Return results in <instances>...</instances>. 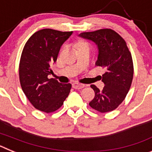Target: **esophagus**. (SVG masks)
Segmentation results:
<instances>
[{"label": "esophagus", "mask_w": 152, "mask_h": 152, "mask_svg": "<svg viewBox=\"0 0 152 152\" xmlns=\"http://www.w3.org/2000/svg\"><path fill=\"white\" fill-rule=\"evenodd\" d=\"M72 87L75 89H82V88H84L85 87V85L82 84H79V83H73L72 84Z\"/></svg>", "instance_id": "34e87169"}]
</instances>
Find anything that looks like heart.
<instances>
[{
    "label": "heart",
    "mask_w": 152,
    "mask_h": 152,
    "mask_svg": "<svg viewBox=\"0 0 152 152\" xmlns=\"http://www.w3.org/2000/svg\"><path fill=\"white\" fill-rule=\"evenodd\" d=\"M84 44H88L87 42H79L78 43H77V46L78 45H84Z\"/></svg>",
    "instance_id": "obj_1"
}]
</instances>
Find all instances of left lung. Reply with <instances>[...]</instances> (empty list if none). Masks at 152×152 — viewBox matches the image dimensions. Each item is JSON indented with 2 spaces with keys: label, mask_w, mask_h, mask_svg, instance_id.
Segmentation results:
<instances>
[{
  "label": "left lung",
  "mask_w": 152,
  "mask_h": 152,
  "mask_svg": "<svg viewBox=\"0 0 152 152\" xmlns=\"http://www.w3.org/2000/svg\"><path fill=\"white\" fill-rule=\"evenodd\" d=\"M96 43L98 47L96 66L105 68L102 91L94 84V98L89 103L94 110L100 113L114 110L124 100L133 78V62L131 52L120 35L111 29L85 32L79 35Z\"/></svg>",
  "instance_id": "left-lung-1"
}]
</instances>
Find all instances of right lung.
Returning <instances> with one entry per match:
<instances>
[{
  "instance_id": "add662e5",
  "label": "right lung",
  "mask_w": 152,
  "mask_h": 152,
  "mask_svg": "<svg viewBox=\"0 0 152 152\" xmlns=\"http://www.w3.org/2000/svg\"><path fill=\"white\" fill-rule=\"evenodd\" d=\"M71 32L52 29L39 30L27 40L21 54L19 76L23 91L32 105L42 112H55L62 106L72 84L48 78L51 65L57 60L61 46Z\"/></svg>"
}]
</instances>
